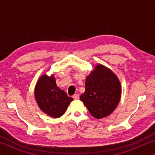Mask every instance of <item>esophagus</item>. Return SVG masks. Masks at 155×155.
<instances>
[{"mask_svg":"<svg viewBox=\"0 0 155 155\" xmlns=\"http://www.w3.org/2000/svg\"><path fill=\"white\" fill-rule=\"evenodd\" d=\"M79 98H80L79 94H74V95H73V99H75V100H77V99H79Z\"/></svg>","mask_w":155,"mask_h":155,"instance_id":"esophagus-1","label":"esophagus"}]
</instances>
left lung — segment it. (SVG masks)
Listing matches in <instances>:
<instances>
[{
	"label": "left lung",
	"instance_id": "obj_1",
	"mask_svg": "<svg viewBox=\"0 0 155 155\" xmlns=\"http://www.w3.org/2000/svg\"><path fill=\"white\" fill-rule=\"evenodd\" d=\"M121 97V84L109 68L97 64L86 77L85 91L80 99L91 115L100 119L109 116L117 107Z\"/></svg>",
	"mask_w": 155,
	"mask_h": 155
}]
</instances>
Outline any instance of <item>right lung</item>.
I'll return each instance as SVG.
<instances>
[{"label": "right lung", "mask_w": 155, "mask_h": 155, "mask_svg": "<svg viewBox=\"0 0 155 155\" xmlns=\"http://www.w3.org/2000/svg\"><path fill=\"white\" fill-rule=\"evenodd\" d=\"M35 97L38 106L44 113L57 118L65 114L73 99L57 86L54 75H42L35 87Z\"/></svg>", "instance_id": "add662e5"}]
</instances>
